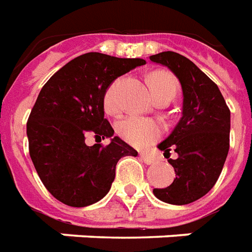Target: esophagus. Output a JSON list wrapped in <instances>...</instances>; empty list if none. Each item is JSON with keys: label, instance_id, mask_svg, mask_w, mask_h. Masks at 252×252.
Returning <instances> with one entry per match:
<instances>
[{"label": "esophagus", "instance_id": "1", "mask_svg": "<svg viewBox=\"0 0 252 252\" xmlns=\"http://www.w3.org/2000/svg\"><path fill=\"white\" fill-rule=\"evenodd\" d=\"M139 157H141V159L144 161L145 164L150 165L154 162V157H152V156H149V154H146V153H141L139 154Z\"/></svg>", "mask_w": 252, "mask_h": 252}]
</instances>
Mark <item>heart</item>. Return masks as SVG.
Segmentation results:
<instances>
[{
    "label": "heart",
    "instance_id": "b5f03b06",
    "mask_svg": "<svg viewBox=\"0 0 252 252\" xmlns=\"http://www.w3.org/2000/svg\"><path fill=\"white\" fill-rule=\"evenodd\" d=\"M149 84L156 98H161V96L174 98L179 90V83L176 78L166 71H156L150 73ZM119 87H121V80L118 79L110 84L106 90L103 102L108 113H117L119 110V106H121ZM118 134L128 144L134 145L137 148H144V146L153 144L154 141L159 138L161 126L152 119L127 117L118 124Z\"/></svg>",
    "mask_w": 252,
    "mask_h": 252
}]
</instances>
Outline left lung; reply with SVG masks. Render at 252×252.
I'll use <instances>...</instances> for the list:
<instances>
[{"label":"left lung","mask_w":252,"mask_h":252,"mask_svg":"<svg viewBox=\"0 0 252 252\" xmlns=\"http://www.w3.org/2000/svg\"><path fill=\"white\" fill-rule=\"evenodd\" d=\"M154 63L168 67L183 88V117L168 138L158 145L176 179L166 188H154V196L165 203H193L214 188L229 149L231 113L219 87L180 53L166 51L150 56Z\"/></svg>","instance_id":"8db88e82"}]
</instances>
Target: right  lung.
I'll use <instances>...</instances> for the list:
<instances>
[{"instance_id":"obj_1","label":"right lung","mask_w":252,"mask_h":252,"mask_svg":"<svg viewBox=\"0 0 252 252\" xmlns=\"http://www.w3.org/2000/svg\"><path fill=\"white\" fill-rule=\"evenodd\" d=\"M146 63L90 52L51 76L38 94L28 122L29 154L38 177L55 199L69 207H87L103 199L115 179V166L137 150L119 137L104 118V94L115 79ZM111 138L106 147L85 145Z\"/></svg>"}]
</instances>
